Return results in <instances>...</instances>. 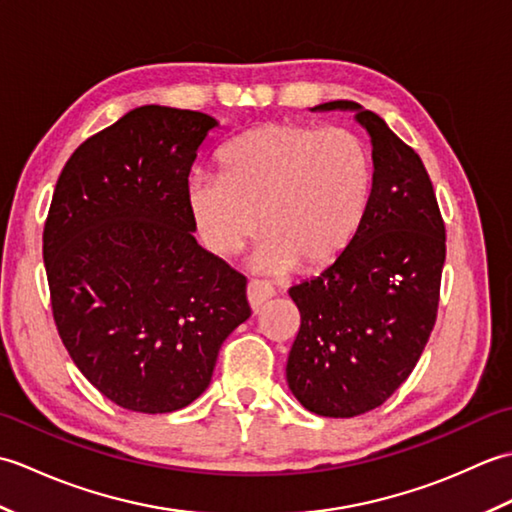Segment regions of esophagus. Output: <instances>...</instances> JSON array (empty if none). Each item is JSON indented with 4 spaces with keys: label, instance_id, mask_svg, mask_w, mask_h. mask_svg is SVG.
<instances>
[{
    "label": "esophagus",
    "instance_id": "esophagus-1",
    "mask_svg": "<svg viewBox=\"0 0 512 512\" xmlns=\"http://www.w3.org/2000/svg\"><path fill=\"white\" fill-rule=\"evenodd\" d=\"M246 297H248L250 308L259 310V308H262L264 301H268L270 297H275V290H273V286L264 284V281H257V279H255V281H250V284H248Z\"/></svg>",
    "mask_w": 512,
    "mask_h": 512
}]
</instances>
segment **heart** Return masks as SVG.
<instances>
[{
  "instance_id": "obj_1",
  "label": "heart",
  "mask_w": 512,
  "mask_h": 512,
  "mask_svg": "<svg viewBox=\"0 0 512 512\" xmlns=\"http://www.w3.org/2000/svg\"><path fill=\"white\" fill-rule=\"evenodd\" d=\"M220 176L189 180L187 202L204 246L233 255L259 231L253 259L264 273L319 270L339 259L361 226L372 195V158L347 129L264 123L220 154Z\"/></svg>"
}]
</instances>
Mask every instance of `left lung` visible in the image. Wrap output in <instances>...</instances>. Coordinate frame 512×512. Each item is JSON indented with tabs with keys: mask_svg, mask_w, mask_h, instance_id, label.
<instances>
[{
	"mask_svg": "<svg viewBox=\"0 0 512 512\" xmlns=\"http://www.w3.org/2000/svg\"><path fill=\"white\" fill-rule=\"evenodd\" d=\"M317 110L356 112L372 138L374 178L352 244L288 290L301 328L286 378L308 411L354 418L383 405L416 367L436 325L447 237L427 169L383 118L354 101Z\"/></svg>",
	"mask_w": 512,
	"mask_h": 512,
	"instance_id": "obj_1",
	"label": "left lung"
}]
</instances>
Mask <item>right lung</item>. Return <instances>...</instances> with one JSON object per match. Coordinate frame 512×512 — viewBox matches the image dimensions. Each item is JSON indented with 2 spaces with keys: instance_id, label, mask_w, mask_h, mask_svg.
I'll return each mask as SVG.
<instances>
[{
  "instance_id": "1",
  "label": "right lung",
  "mask_w": 512,
  "mask_h": 512,
  "mask_svg": "<svg viewBox=\"0 0 512 512\" xmlns=\"http://www.w3.org/2000/svg\"><path fill=\"white\" fill-rule=\"evenodd\" d=\"M217 121L143 105L74 151L43 226L54 323L118 407L169 413L209 387L250 317L246 277L195 242L189 173Z\"/></svg>"
}]
</instances>
